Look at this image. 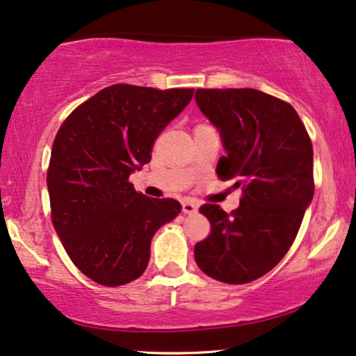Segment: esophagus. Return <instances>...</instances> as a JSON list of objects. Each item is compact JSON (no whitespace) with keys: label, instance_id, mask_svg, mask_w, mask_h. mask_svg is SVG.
<instances>
[{"label":"esophagus","instance_id":"esophagus-1","mask_svg":"<svg viewBox=\"0 0 356 356\" xmlns=\"http://www.w3.org/2000/svg\"><path fill=\"white\" fill-rule=\"evenodd\" d=\"M197 210H199V205H197L195 202L186 200V202H184V204H182V211H184V213L192 215V213H197Z\"/></svg>","mask_w":356,"mask_h":356}]
</instances>
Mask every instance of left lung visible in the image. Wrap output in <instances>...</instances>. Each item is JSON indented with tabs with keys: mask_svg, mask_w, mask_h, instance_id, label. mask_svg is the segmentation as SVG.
<instances>
[{
	"mask_svg": "<svg viewBox=\"0 0 356 356\" xmlns=\"http://www.w3.org/2000/svg\"><path fill=\"white\" fill-rule=\"evenodd\" d=\"M195 103L227 152L218 177L241 187L243 197L230 215L200 207L211 233L193 256L207 276L246 284L271 271L296 240L314 197L312 143L298 111L259 90L199 88Z\"/></svg>",
	"mask_w": 356,
	"mask_h": 356,
	"instance_id": "obj_1",
	"label": "left lung"
}]
</instances>
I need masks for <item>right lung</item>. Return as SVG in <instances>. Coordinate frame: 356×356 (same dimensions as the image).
Here are the masks:
<instances>
[{
    "mask_svg": "<svg viewBox=\"0 0 356 356\" xmlns=\"http://www.w3.org/2000/svg\"><path fill=\"white\" fill-rule=\"evenodd\" d=\"M192 95L193 88L111 85L75 108L54 139V228L75 266L98 284L141 276L154 233L181 213L177 200L149 199L128 177L149 163L154 139Z\"/></svg>",
    "mask_w": 356,
    "mask_h": 356,
    "instance_id": "obj_1",
    "label": "right lung"
}]
</instances>
